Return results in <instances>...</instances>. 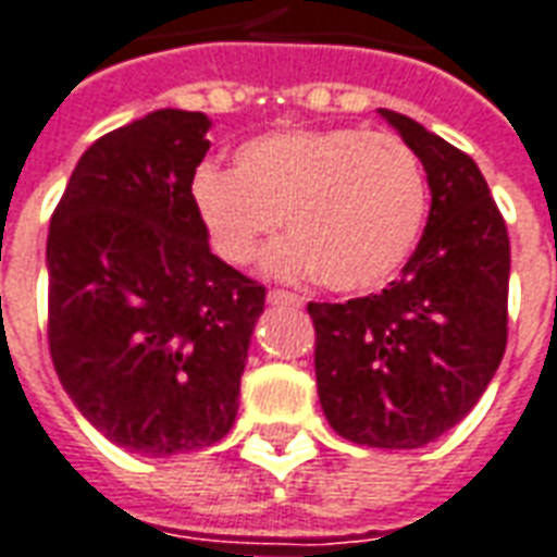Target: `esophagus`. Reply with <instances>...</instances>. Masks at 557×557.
<instances>
[{
  "label": "esophagus",
  "mask_w": 557,
  "mask_h": 557,
  "mask_svg": "<svg viewBox=\"0 0 557 557\" xmlns=\"http://www.w3.org/2000/svg\"><path fill=\"white\" fill-rule=\"evenodd\" d=\"M267 302L270 305H294V308H299V305H302V296L287 294V290H270V294H267Z\"/></svg>",
  "instance_id": "34e87169"
}]
</instances>
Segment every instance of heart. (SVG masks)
<instances>
[{
    "label": "heart",
    "mask_w": 557,
    "mask_h": 557,
    "mask_svg": "<svg viewBox=\"0 0 557 557\" xmlns=\"http://www.w3.org/2000/svg\"><path fill=\"white\" fill-rule=\"evenodd\" d=\"M190 196L220 258L252 261L284 223L294 234L263 267L282 278L320 275L337 294L387 282L420 240L429 202L411 146L346 125L252 137L234 149L232 173L196 170Z\"/></svg>",
    "instance_id": "heart-1"
}]
</instances>
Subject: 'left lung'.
<instances>
[{"label":"left lung","mask_w":557,"mask_h":557,"mask_svg":"<svg viewBox=\"0 0 557 557\" xmlns=\"http://www.w3.org/2000/svg\"><path fill=\"white\" fill-rule=\"evenodd\" d=\"M420 158L429 223L382 294L311 302L317 393L329 425L379 449H420L475 408L508 341L511 244L470 154L379 108Z\"/></svg>","instance_id":"left-lung-1"}]
</instances>
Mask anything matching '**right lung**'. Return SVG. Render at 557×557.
I'll return each mask as SVG.
<instances>
[{
  "instance_id": "1",
  "label": "right lung",
  "mask_w": 557,
  "mask_h": 557,
  "mask_svg": "<svg viewBox=\"0 0 557 557\" xmlns=\"http://www.w3.org/2000/svg\"><path fill=\"white\" fill-rule=\"evenodd\" d=\"M211 120L161 108L75 164L49 240V352L94 429L146 458L223 441L263 287L220 261L194 208Z\"/></svg>"
}]
</instances>
